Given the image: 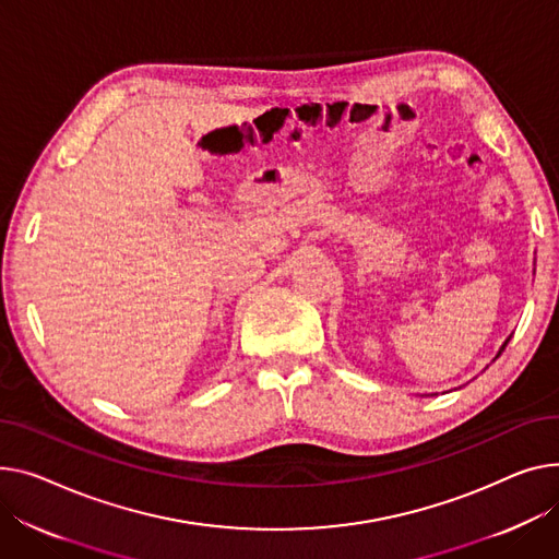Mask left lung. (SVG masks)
Segmentation results:
<instances>
[{
    "mask_svg": "<svg viewBox=\"0 0 559 559\" xmlns=\"http://www.w3.org/2000/svg\"><path fill=\"white\" fill-rule=\"evenodd\" d=\"M508 342H510V340H506V344H503V346H501V350H499V353H497V357H499V355H501V353H503V348H506V346H508Z\"/></svg>",
    "mask_w": 559,
    "mask_h": 559,
    "instance_id": "8db88e82",
    "label": "left lung"
}]
</instances>
